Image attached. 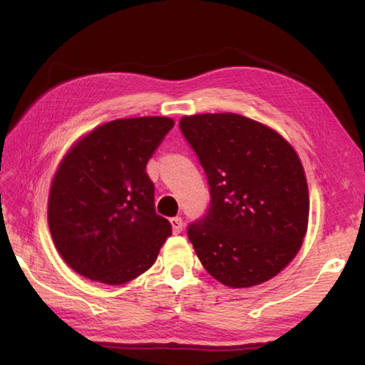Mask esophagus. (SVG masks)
<instances>
[{
    "label": "esophagus",
    "mask_w": 365,
    "mask_h": 365,
    "mask_svg": "<svg viewBox=\"0 0 365 365\" xmlns=\"http://www.w3.org/2000/svg\"><path fill=\"white\" fill-rule=\"evenodd\" d=\"M170 224H173L174 234H180V232L183 230V221H182L180 216H175V218L170 220Z\"/></svg>",
    "instance_id": "esophagus-1"
}]
</instances>
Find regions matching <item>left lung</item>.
<instances>
[{
	"instance_id": "left-lung-1",
	"label": "left lung",
	"mask_w": 365,
	"mask_h": 365,
	"mask_svg": "<svg viewBox=\"0 0 365 365\" xmlns=\"http://www.w3.org/2000/svg\"><path fill=\"white\" fill-rule=\"evenodd\" d=\"M178 127L210 187L207 213L188 226L200 263L234 289L274 277L307 229L309 191L297 152L274 130L234 113L185 115Z\"/></svg>"
}]
</instances>
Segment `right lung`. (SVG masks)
Here are the masks:
<instances>
[{"label":"right lung","instance_id":"add662e5","mask_svg":"<svg viewBox=\"0 0 365 365\" xmlns=\"http://www.w3.org/2000/svg\"><path fill=\"white\" fill-rule=\"evenodd\" d=\"M173 127L169 118L115 119L64 157L51 183L48 226L76 273L120 285L157 260L173 226L155 212L145 166Z\"/></svg>","mask_w":365,"mask_h":365}]
</instances>
